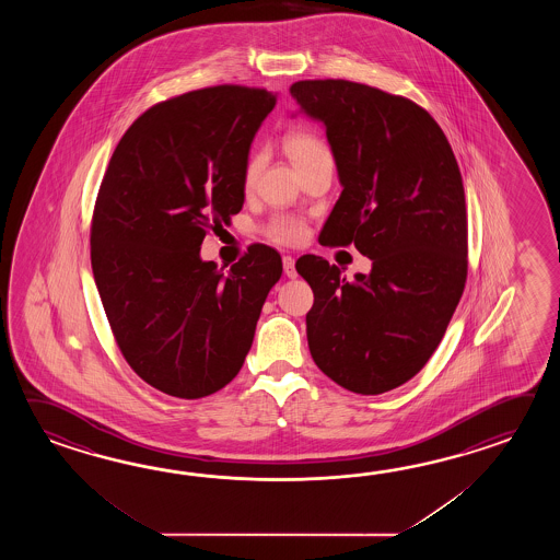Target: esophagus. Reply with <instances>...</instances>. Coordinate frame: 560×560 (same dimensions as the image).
Segmentation results:
<instances>
[{
    "mask_svg": "<svg viewBox=\"0 0 560 560\" xmlns=\"http://www.w3.org/2000/svg\"><path fill=\"white\" fill-rule=\"evenodd\" d=\"M282 264H284V275L288 276V278H296V260H294L292 256H284Z\"/></svg>",
    "mask_w": 560,
    "mask_h": 560,
    "instance_id": "obj_1",
    "label": "esophagus"
}]
</instances>
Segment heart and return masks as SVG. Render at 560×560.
I'll return each mask as SVG.
<instances>
[{
	"label": "heart",
	"mask_w": 560,
	"mask_h": 560,
	"mask_svg": "<svg viewBox=\"0 0 560 560\" xmlns=\"http://www.w3.org/2000/svg\"><path fill=\"white\" fill-rule=\"evenodd\" d=\"M285 148H288V154L292 155V160L296 162L298 167L304 166L316 155L328 152L326 143L322 142L320 138H316L310 131L302 130L290 131L285 136ZM258 170H260V158L254 155V158H250V162L246 164V172H244V182H246L248 188L258 176ZM268 236L275 242H280V244H298L306 236V228L292 215H278L268 224Z\"/></svg>",
	"instance_id": "b5f03b06"
}]
</instances>
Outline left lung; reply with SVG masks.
<instances>
[{"instance_id":"left-lung-1","label":"left lung","mask_w":560,"mask_h":560,"mask_svg":"<svg viewBox=\"0 0 560 560\" xmlns=\"http://www.w3.org/2000/svg\"><path fill=\"white\" fill-rule=\"evenodd\" d=\"M290 94L326 128L342 184L320 242H354L372 260L352 282L320 256L298 260L314 292L310 354L350 393H388L429 362L463 296V176L441 126L402 95L346 80H304Z\"/></svg>"}]
</instances>
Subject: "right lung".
Here are the masks:
<instances>
[{
    "mask_svg": "<svg viewBox=\"0 0 560 560\" xmlns=\"http://www.w3.org/2000/svg\"><path fill=\"white\" fill-rule=\"evenodd\" d=\"M276 94L215 85L155 104L109 160L92 220V270L133 372L176 398L224 388L250 352L264 302L282 276L254 244L230 270L203 262V236L244 203L252 140Z\"/></svg>",
    "mask_w": 560,
    "mask_h": 560,
    "instance_id": "1",
    "label": "right lung"
}]
</instances>
